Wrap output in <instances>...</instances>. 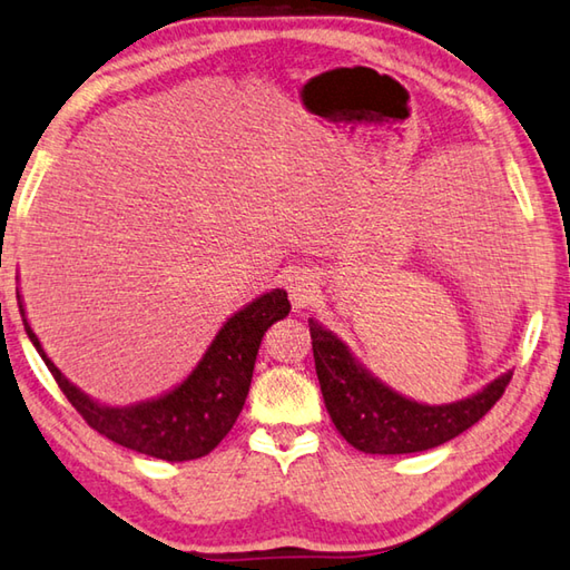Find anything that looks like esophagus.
I'll list each match as a JSON object with an SVG mask.
<instances>
[{"label":"esophagus","instance_id":"esophagus-1","mask_svg":"<svg viewBox=\"0 0 570 570\" xmlns=\"http://www.w3.org/2000/svg\"><path fill=\"white\" fill-rule=\"evenodd\" d=\"M288 298H292L294 308H306L311 301L316 296V278L308 272H296L292 278H288Z\"/></svg>","mask_w":570,"mask_h":570}]
</instances>
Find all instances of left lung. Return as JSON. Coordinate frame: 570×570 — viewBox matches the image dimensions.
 Masks as SVG:
<instances>
[{"label":"left lung","mask_w":570,"mask_h":570,"mask_svg":"<svg viewBox=\"0 0 570 570\" xmlns=\"http://www.w3.org/2000/svg\"><path fill=\"white\" fill-rule=\"evenodd\" d=\"M316 375L333 425L365 454L425 452L450 442L482 420L514 373L499 375L482 393L450 405H422L397 395L353 358L348 345L318 321H308Z\"/></svg>","instance_id":"8db88e82"}]
</instances>
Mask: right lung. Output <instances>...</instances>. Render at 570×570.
<instances>
[{
  "label": "right lung",
  "instance_id": "right-lung-1",
  "mask_svg": "<svg viewBox=\"0 0 570 570\" xmlns=\"http://www.w3.org/2000/svg\"><path fill=\"white\" fill-rule=\"evenodd\" d=\"M288 308L292 304H288L284 288H274V292L259 296L222 326L203 361L183 385L158 400H150V403L108 407L73 387L59 367L47 358L19 301L27 336L37 345L53 381L59 383L61 393L69 397L78 415L88 422V428L122 448L165 462L199 460L225 440L247 400L254 361L264 333L274 321L288 316Z\"/></svg>",
  "mask_w": 570,
  "mask_h": 570
}]
</instances>
